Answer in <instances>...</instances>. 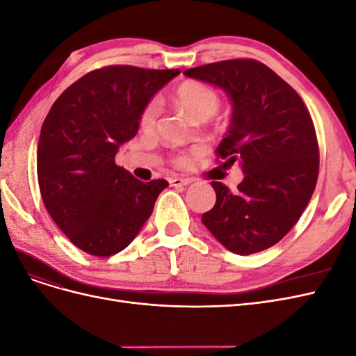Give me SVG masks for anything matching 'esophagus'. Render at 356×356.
<instances>
[{
  "label": "esophagus",
  "mask_w": 356,
  "mask_h": 356,
  "mask_svg": "<svg viewBox=\"0 0 356 356\" xmlns=\"http://www.w3.org/2000/svg\"><path fill=\"white\" fill-rule=\"evenodd\" d=\"M191 178H179V177H174L169 179V184L172 187H182V186H188L191 184Z\"/></svg>",
  "instance_id": "esophagus-1"
}]
</instances>
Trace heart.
I'll return each mask as SVG.
<instances>
[{
    "mask_svg": "<svg viewBox=\"0 0 356 356\" xmlns=\"http://www.w3.org/2000/svg\"><path fill=\"white\" fill-rule=\"evenodd\" d=\"M174 101L186 108L190 114L195 115L199 120H208L215 113L218 111L220 106V95L217 90L212 89L211 86L202 81L188 80L181 83L177 90L174 92ZM159 114V104L157 101H149L139 117L141 127L149 129L156 123ZM186 161L184 157H177L175 163L182 165Z\"/></svg>",
    "mask_w": 356,
    "mask_h": 356,
    "instance_id": "heart-1",
    "label": "heart"
}]
</instances>
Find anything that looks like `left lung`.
Wrapping results in <instances>:
<instances>
[{
	"mask_svg": "<svg viewBox=\"0 0 356 356\" xmlns=\"http://www.w3.org/2000/svg\"><path fill=\"white\" fill-rule=\"evenodd\" d=\"M184 74L230 96V127L215 153L229 165L239 161L245 174L234 193L211 182L217 202L202 222L234 254L264 251L294 227L316 187L312 117L298 93L255 59L213 62Z\"/></svg>",
	"mask_w": 356,
	"mask_h": 356,
	"instance_id": "1",
	"label": "left lung"
}]
</instances>
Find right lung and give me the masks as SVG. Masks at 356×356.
<instances>
[{"instance_id":"add662e5","label":"right lung","mask_w":356,"mask_h":356,"mask_svg":"<svg viewBox=\"0 0 356 356\" xmlns=\"http://www.w3.org/2000/svg\"><path fill=\"white\" fill-rule=\"evenodd\" d=\"M179 70L111 65L63 92L41 126L37 177L50 217L81 251H123L153 212L166 179L143 182L115 165L154 93Z\"/></svg>"}]
</instances>
